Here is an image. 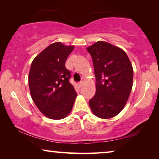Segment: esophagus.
<instances>
[{"mask_svg": "<svg viewBox=\"0 0 159 159\" xmlns=\"http://www.w3.org/2000/svg\"><path fill=\"white\" fill-rule=\"evenodd\" d=\"M82 85H83V82H80V83H78V87L80 88L82 86Z\"/></svg>", "mask_w": 159, "mask_h": 159, "instance_id": "1", "label": "esophagus"}]
</instances>
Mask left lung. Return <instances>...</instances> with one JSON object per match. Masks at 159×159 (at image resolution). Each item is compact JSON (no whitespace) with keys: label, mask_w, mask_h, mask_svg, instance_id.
Listing matches in <instances>:
<instances>
[{"label":"left lung","mask_w":159,"mask_h":159,"mask_svg":"<svg viewBox=\"0 0 159 159\" xmlns=\"http://www.w3.org/2000/svg\"><path fill=\"white\" fill-rule=\"evenodd\" d=\"M87 50L93 59L96 79L90 109L99 118H112L122 111L130 96L133 66L124 51L109 43L98 41Z\"/></svg>","instance_id":"8db88e82"}]
</instances>
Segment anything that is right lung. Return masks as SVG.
I'll use <instances>...</instances> for the list:
<instances>
[{"label": "right lung", "instance_id": "1", "mask_svg": "<svg viewBox=\"0 0 159 159\" xmlns=\"http://www.w3.org/2000/svg\"><path fill=\"white\" fill-rule=\"evenodd\" d=\"M74 46L54 43L37 55L31 63L29 86L39 109L52 119H62L73 108L77 96L69 83L71 72L65 62Z\"/></svg>", "mask_w": 159, "mask_h": 159}]
</instances>
